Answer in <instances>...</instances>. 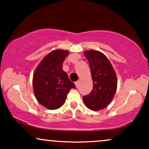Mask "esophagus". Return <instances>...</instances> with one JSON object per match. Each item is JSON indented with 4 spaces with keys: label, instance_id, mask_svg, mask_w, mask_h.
I'll list each match as a JSON object with an SVG mask.
<instances>
[{
    "label": "esophagus",
    "instance_id": "esophagus-1",
    "mask_svg": "<svg viewBox=\"0 0 149 149\" xmlns=\"http://www.w3.org/2000/svg\"><path fill=\"white\" fill-rule=\"evenodd\" d=\"M79 80H78V81H76V82H75V85H76V86L77 87V88H78V85H79Z\"/></svg>",
    "mask_w": 149,
    "mask_h": 149
}]
</instances>
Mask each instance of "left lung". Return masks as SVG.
<instances>
[{"instance_id": "8db88e82", "label": "left lung", "mask_w": 149, "mask_h": 149, "mask_svg": "<svg viewBox=\"0 0 149 149\" xmlns=\"http://www.w3.org/2000/svg\"><path fill=\"white\" fill-rule=\"evenodd\" d=\"M89 61L93 80V89L83 97L89 109L99 111L111 102L117 88V78L112 65L103 53L97 50L84 52Z\"/></svg>"}]
</instances>
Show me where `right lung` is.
I'll return each instance as SVG.
<instances>
[{
  "instance_id": "obj_1",
  "label": "right lung",
  "mask_w": 149,
  "mask_h": 149,
  "mask_svg": "<svg viewBox=\"0 0 149 149\" xmlns=\"http://www.w3.org/2000/svg\"><path fill=\"white\" fill-rule=\"evenodd\" d=\"M69 52L53 50L46 55L36 69L33 78L34 94L38 102L51 110L65 103L70 90L76 88L62 69L63 61Z\"/></svg>"
}]
</instances>
